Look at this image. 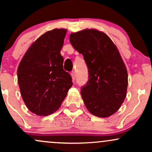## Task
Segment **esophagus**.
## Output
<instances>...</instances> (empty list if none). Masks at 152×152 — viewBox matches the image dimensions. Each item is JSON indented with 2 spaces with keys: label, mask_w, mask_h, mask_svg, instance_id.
<instances>
[{
  "label": "esophagus",
  "mask_w": 152,
  "mask_h": 152,
  "mask_svg": "<svg viewBox=\"0 0 152 152\" xmlns=\"http://www.w3.org/2000/svg\"><path fill=\"white\" fill-rule=\"evenodd\" d=\"M71 77H72V79L74 80L75 77H76V73H75V71H72V72L71 73Z\"/></svg>",
  "instance_id": "esophagus-1"
}]
</instances>
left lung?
<instances>
[{
	"mask_svg": "<svg viewBox=\"0 0 152 152\" xmlns=\"http://www.w3.org/2000/svg\"><path fill=\"white\" fill-rule=\"evenodd\" d=\"M70 42L83 56L88 71L81 94L94 116L108 117L119 109L126 96L128 74L119 52L104 33L95 29L70 35Z\"/></svg>",
	"mask_w": 152,
	"mask_h": 152,
	"instance_id": "1",
	"label": "left lung"
}]
</instances>
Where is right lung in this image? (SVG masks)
I'll list each match as a JSON object with an SVG mask.
<instances>
[{
    "label": "right lung",
    "mask_w": 152,
    "mask_h": 152,
    "mask_svg": "<svg viewBox=\"0 0 152 152\" xmlns=\"http://www.w3.org/2000/svg\"><path fill=\"white\" fill-rule=\"evenodd\" d=\"M66 31H47L31 45L19 64L17 76L23 100L38 116L57 111L72 86V78L63 69L60 53Z\"/></svg>",
    "instance_id": "1"
}]
</instances>
